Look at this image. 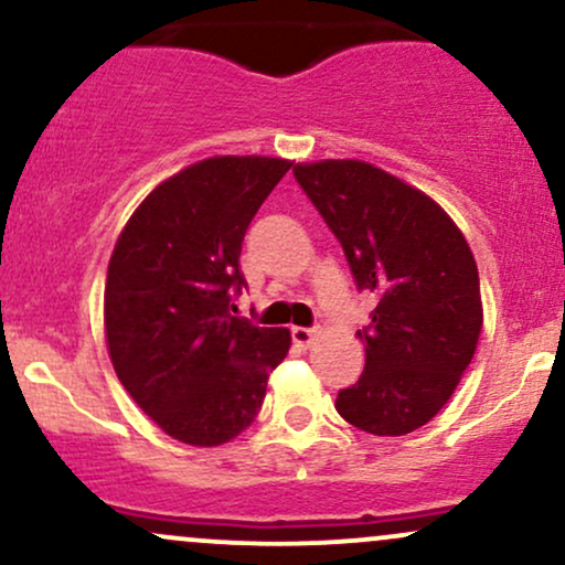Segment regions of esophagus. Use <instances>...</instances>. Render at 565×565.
<instances>
[{
	"instance_id": "34e87169",
	"label": "esophagus",
	"mask_w": 565,
	"mask_h": 565,
	"mask_svg": "<svg viewBox=\"0 0 565 565\" xmlns=\"http://www.w3.org/2000/svg\"><path fill=\"white\" fill-rule=\"evenodd\" d=\"M291 340H295V345L308 348L310 342L316 340V329H308V327H291Z\"/></svg>"
}]
</instances>
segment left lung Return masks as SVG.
Here are the masks:
<instances>
[{
  "label": "left lung",
  "instance_id": "obj_1",
  "mask_svg": "<svg viewBox=\"0 0 565 565\" xmlns=\"http://www.w3.org/2000/svg\"><path fill=\"white\" fill-rule=\"evenodd\" d=\"M295 178L355 287L377 297L359 332L366 366L337 393V412L372 436H406L444 408L476 353L483 308L470 246L436 201L366 161L297 164Z\"/></svg>",
  "mask_w": 565,
  "mask_h": 565
}]
</instances>
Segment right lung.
Returning <instances> with one entry per match:
<instances>
[{
	"label": "right lung",
	"instance_id": "right-lung-1",
	"mask_svg": "<svg viewBox=\"0 0 565 565\" xmlns=\"http://www.w3.org/2000/svg\"><path fill=\"white\" fill-rule=\"evenodd\" d=\"M270 157H215L153 188L114 246L106 340L125 391L167 436L228 444L255 423L287 329L238 319L242 244L289 172Z\"/></svg>",
	"mask_w": 565,
	"mask_h": 565
}]
</instances>
